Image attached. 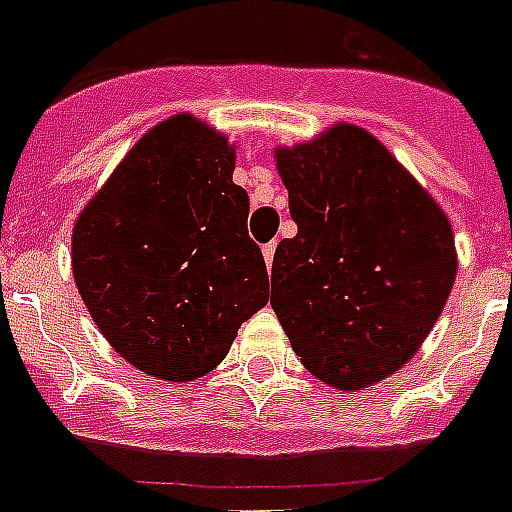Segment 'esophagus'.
<instances>
[{"label": "esophagus", "mask_w": 512, "mask_h": 512, "mask_svg": "<svg viewBox=\"0 0 512 512\" xmlns=\"http://www.w3.org/2000/svg\"><path fill=\"white\" fill-rule=\"evenodd\" d=\"M273 255H276V242L265 244L263 257H265V265H268V270H270V265H273Z\"/></svg>", "instance_id": "esophagus-1"}]
</instances>
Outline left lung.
I'll return each mask as SVG.
<instances>
[{
  "instance_id": "left-lung-1",
  "label": "left lung",
  "mask_w": 512,
  "mask_h": 512,
  "mask_svg": "<svg viewBox=\"0 0 512 512\" xmlns=\"http://www.w3.org/2000/svg\"><path fill=\"white\" fill-rule=\"evenodd\" d=\"M294 239L273 257L270 307L320 382L372 388L414 359L458 273L445 210L364 127L276 148Z\"/></svg>"
}]
</instances>
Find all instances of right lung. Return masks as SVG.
Listing matches in <instances>:
<instances>
[{
    "label": "right lung",
    "instance_id": "add662e5",
    "mask_svg": "<svg viewBox=\"0 0 512 512\" xmlns=\"http://www.w3.org/2000/svg\"><path fill=\"white\" fill-rule=\"evenodd\" d=\"M234 169L229 137L182 111L150 127L77 216V291L111 349L145 375H208L268 304Z\"/></svg>",
    "mask_w": 512,
    "mask_h": 512
}]
</instances>
